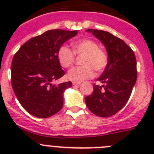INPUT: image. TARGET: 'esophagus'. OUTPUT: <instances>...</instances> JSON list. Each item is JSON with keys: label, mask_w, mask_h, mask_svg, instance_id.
<instances>
[{"label": "esophagus", "mask_w": 154, "mask_h": 154, "mask_svg": "<svg viewBox=\"0 0 154 154\" xmlns=\"http://www.w3.org/2000/svg\"><path fill=\"white\" fill-rule=\"evenodd\" d=\"M72 84L74 85V86H80V85L81 84V83H76V82H73Z\"/></svg>", "instance_id": "obj_1"}]
</instances>
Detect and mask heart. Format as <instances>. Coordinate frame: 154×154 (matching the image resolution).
<instances>
[{
    "label": "heart",
    "instance_id": "b5f03b06",
    "mask_svg": "<svg viewBox=\"0 0 154 154\" xmlns=\"http://www.w3.org/2000/svg\"><path fill=\"white\" fill-rule=\"evenodd\" d=\"M75 54L83 56L80 67L70 70L67 77L74 82L83 81L94 77V71L100 74L108 65V56L104 50L99 48L95 41L83 38L73 44V51L66 45H62L57 51V59L63 68H70L75 61Z\"/></svg>",
    "mask_w": 154,
    "mask_h": 154
}]
</instances>
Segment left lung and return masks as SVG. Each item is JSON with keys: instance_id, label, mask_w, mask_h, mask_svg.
<instances>
[{"instance_id": "left-lung-1", "label": "left lung", "mask_w": 154, "mask_h": 154, "mask_svg": "<svg viewBox=\"0 0 154 154\" xmlns=\"http://www.w3.org/2000/svg\"><path fill=\"white\" fill-rule=\"evenodd\" d=\"M106 48L108 65L94 84V91L85 97L88 109L97 116L111 117L120 111L130 97L137 79L136 59L131 48L110 32L88 29Z\"/></svg>"}]
</instances>
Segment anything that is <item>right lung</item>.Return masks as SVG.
<instances>
[{
  "label": "right lung",
  "mask_w": 154,
  "mask_h": 154,
  "mask_svg": "<svg viewBox=\"0 0 154 154\" xmlns=\"http://www.w3.org/2000/svg\"><path fill=\"white\" fill-rule=\"evenodd\" d=\"M77 34V30L46 31L26 42L14 55L11 65L12 88L23 108L32 116L45 119L63 108V92L71 87V82L52 84L65 74L57 51Z\"/></svg>",
  "instance_id": "right-lung-1"
}]
</instances>
